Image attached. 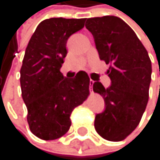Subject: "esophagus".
Listing matches in <instances>:
<instances>
[{
	"instance_id": "1",
	"label": "esophagus",
	"mask_w": 160,
	"mask_h": 160,
	"mask_svg": "<svg viewBox=\"0 0 160 160\" xmlns=\"http://www.w3.org/2000/svg\"><path fill=\"white\" fill-rule=\"evenodd\" d=\"M93 83H94V81H92V79H90V82H89V87H90V90H92L91 88H92V85H93Z\"/></svg>"
}]
</instances>
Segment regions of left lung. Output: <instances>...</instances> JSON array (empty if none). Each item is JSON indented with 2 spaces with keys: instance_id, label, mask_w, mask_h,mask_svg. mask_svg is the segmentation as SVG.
<instances>
[{
  "instance_id": "1",
  "label": "left lung",
  "mask_w": 160,
  "mask_h": 160,
  "mask_svg": "<svg viewBox=\"0 0 160 160\" xmlns=\"http://www.w3.org/2000/svg\"><path fill=\"white\" fill-rule=\"evenodd\" d=\"M86 28L94 37L100 59L109 64L111 85L100 82L93 90L102 96L104 110L96 114L95 130L104 139L121 141L138 126L149 100L152 62L135 32L116 16L89 18Z\"/></svg>"
}]
</instances>
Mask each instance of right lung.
<instances>
[{"instance_id":"right-lung-1","label":"right lung","mask_w":160,"mask_h":160,"mask_svg":"<svg viewBox=\"0 0 160 160\" xmlns=\"http://www.w3.org/2000/svg\"><path fill=\"white\" fill-rule=\"evenodd\" d=\"M85 19L50 18L42 21L30 37L20 70L22 97L28 108L29 130L43 140L64 135L70 116L89 94L88 75L74 78L60 72L68 38L84 27Z\"/></svg>"}]
</instances>
